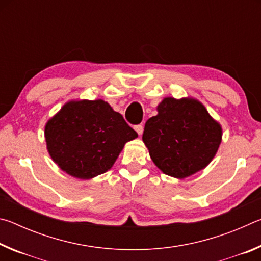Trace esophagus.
I'll use <instances>...</instances> for the list:
<instances>
[{"mask_svg": "<svg viewBox=\"0 0 261 261\" xmlns=\"http://www.w3.org/2000/svg\"><path fill=\"white\" fill-rule=\"evenodd\" d=\"M135 130L137 131V134H138L139 136H141V135H143V131H144V126L141 125V124L136 125V126H135Z\"/></svg>", "mask_w": 261, "mask_h": 261, "instance_id": "obj_1", "label": "esophagus"}]
</instances>
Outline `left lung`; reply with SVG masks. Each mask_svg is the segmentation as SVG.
<instances>
[{"instance_id": "obj_1", "label": "left lung", "mask_w": 261, "mask_h": 261, "mask_svg": "<svg viewBox=\"0 0 261 261\" xmlns=\"http://www.w3.org/2000/svg\"><path fill=\"white\" fill-rule=\"evenodd\" d=\"M147 120L143 141L163 174L183 179L213 160L222 140V126L199 100L167 96Z\"/></svg>"}]
</instances>
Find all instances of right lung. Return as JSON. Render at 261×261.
Instances as JSON below:
<instances>
[{
	"mask_svg": "<svg viewBox=\"0 0 261 261\" xmlns=\"http://www.w3.org/2000/svg\"><path fill=\"white\" fill-rule=\"evenodd\" d=\"M137 132L108 102L70 100L45 125L47 151L61 170L79 179H91L114 166Z\"/></svg>",
	"mask_w": 261,
	"mask_h": 261,
	"instance_id": "add662e5",
	"label": "right lung"
}]
</instances>
